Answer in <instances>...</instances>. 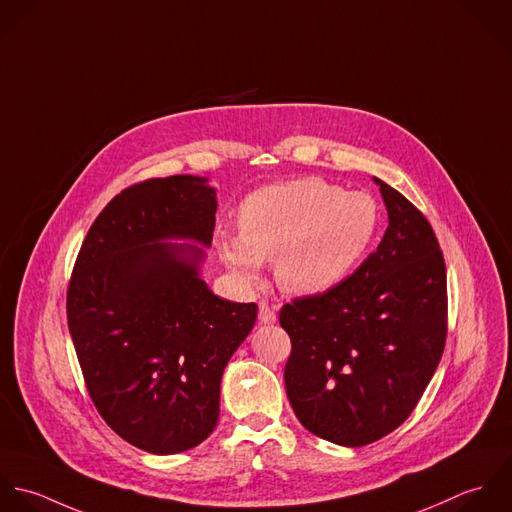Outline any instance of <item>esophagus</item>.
Masks as SVG:
<instances>
[{
    "instance_id": "obj_1",
    "label": "esophagus",
    "mask_w": 512,
    "mask_h": 512,
    "mask_svg": "<svg viewBox=\"0 0 512 512\" xmlns=\"http://www.w3.org/2000/svg\"><path fill=\"white\" fill-rule=\"evenodd\" d=\"M275 320H277L275 310L269 307L267 303H261V305H259V322H261V324H273Z\"/></svg>"
}]
</instances>
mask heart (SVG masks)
Wrapping results in <instances>:
<instances>
[{
	"label": "heart",
	"instance_id": "b5f03b06",
	"mask_svg": "<svg viewBox=\"0 0 512 512\" xmlns=\"http://www.w3.org/2000/svg\"><path fill=\"white\" fill-rule=\"evenodd\" d=\"M380 227L382 207L372 194L303 178L251 194L241 205L239 235H223L217 247L225 265L247 281L257 279L263 261L277 258V285L312 297L360 265Z\"/></svg>",
	"mask_w": 512,
	"mask_h": 512
}]
</instances>
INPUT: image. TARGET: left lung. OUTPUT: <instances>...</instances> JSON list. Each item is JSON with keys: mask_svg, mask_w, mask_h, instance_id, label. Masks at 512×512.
Here are the masks:
<instances>
[{"mask_svg": "<svg viewBox=\"0 0 512 512\" xmlns=\"http://www.w3.org/2000/svg\"><path fill=\"white\" fill-rule=\"evenodd\" d=\"M388 211L378 249L334 289L285 305V388L316 437L362 447L392 433L423 396L447 336V275L423 213L374 178Z\"/></svg>", "mask_w": 512, "mask_h": 512, "instance_id": "8db88e82", "label": "left lung"}]
</instances>
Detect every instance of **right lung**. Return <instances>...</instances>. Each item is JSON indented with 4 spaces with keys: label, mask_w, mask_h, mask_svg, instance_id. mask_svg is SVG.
Here are the masks:
<instances>
[{
    "label": "right lung",
    "mask_w": 512,
    "mask_h": 512,
    "mask_svg": "<svg viewBox=\"0 0 512 512\" xmlns=\"http://www.w3.org/2000/svg\"><path fill=\"white\" fill-rule=\"evenodd\" d=\"M215 211L207 178L136 184L99 213L71 277L67 318L87 390L124 441L154 455L209 437L223 370L257 318L255 303L219 299L202 279Z\"/></svg>",
    "instance_id": "add662e5"
}]
</instances>
